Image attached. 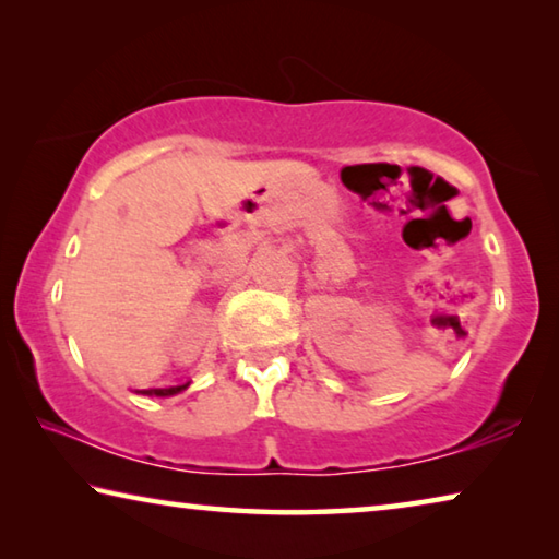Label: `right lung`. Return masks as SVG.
Here are the masks:
<instances>
[{
    "mask_svg": "<svg viewBox=\"0 0 559 559\" xmlns=\"http://www.w3.org/2000/svg\"><path fill=\"white\" fill-rule=\"evenodd\" d=\"M187 390V384H179V386H155V390H143V394H150V396H169V394H177Z\"/></svg>",
    "mask_w": 559,
    "mask_h": 559,
    "instance_id": "add662e5",
    "label": "right lung"
}]
</instances>
